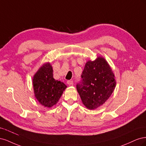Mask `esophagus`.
I'll list each match as a JSON object with an SVG mask.
<instances>
[{
	"label": "esophagus",
	"instance_id": "1",
	"mask_svg": "<svg viewBox=\"0 0 146 146\" xmlns=\"http://www.w3.org/2000/svg\"><path fill=\"white\" fill-rule=\"evenodd\" d=\"M67 83L70 86H72L74 85V82L72 80H68L67 82Z\"/></svg>",
	"mask_w": 146,
	"mask_h": 146
}]
</instances>
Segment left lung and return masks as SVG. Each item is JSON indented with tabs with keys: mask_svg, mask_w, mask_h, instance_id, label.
Returning <instances> with one entry per match:
<instances>
[{
	"mask_svg": "<svg viewBox=\"0 0 146 146\" xmlns=\"http://www.w3.org/2000/svg\"><path fill=\"white\" fill-rule=\"evenodd\" d=\"M77 90L83 104L90 110L104 104L113 93L116 82L112 70L106 60L98 57L86 63L77 84Z\"/></svg>",
	"mask_w": 146,
	"mask_h": 146,
	"instance_id": "8db88e82",
	"label": "left lung"
}]
</instances>
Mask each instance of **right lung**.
<instances>
[{
    "label": "right lung",
    "mask_w": 146,
    "mask_h": 146,
    "mask_svg": "<svg viewBox=\"0 0 146 146\" xmlns=\"http://www.w3.org/2000/svg\"><path fill=\"white\" fill-rule=\"evenodd\" d=\"M33 85L36 98L41 105L48 108L57 103L66 88L65 84L53 77L50 63L42 66L35 74Z\"/></svg>",
    "instance_id": "right-lung-1"
}]
</instances>
